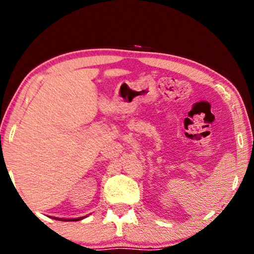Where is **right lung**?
<instances>
[{
    "instance_id": "obj_1",
    "label": "right lung",
    "mask_w": 254,
    "mask_h": 254,
    "mask_svg": "<svg viewBox=\"0 0 254 254\" xmlns=\"http://www.w3.org/2000/svg\"><path fill=\"white\" fill-rule=\"evenodd\" d=\"M88 215H86V216H81V217H77V218H59V217H53L55 220H59V221H68V222H76V221H80L83 220V218L87 217Z\"/></svg>"
}]
</instances>
